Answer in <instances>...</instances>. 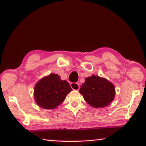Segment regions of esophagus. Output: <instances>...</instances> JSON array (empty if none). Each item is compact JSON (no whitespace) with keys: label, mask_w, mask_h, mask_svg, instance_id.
<instances>
[{"label":"esophagus","mask_w":146,"mask_h":146,"mask_svg":"<svg viewBox=\"0 0 146 146\" xmlns=\"http://www.w3.org/2000/svg\"><path fill=\"white\" fill-rule=\"evenodd\" d=\"M71 87L73 90H78L80 88V86L78 85V83H71Z\"/></svg>","instance_id":"34e87169"}]
</instances>
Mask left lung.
<instances>
[{"label":"left lung","mask_w":146,"mask_h":146,"mask_svg":"<svg viewBox=\"0 0 146 146\" xmlns=\"http://www.w3.org/2000/svg\"><path fill=\"white\" fill-rule=\"evenodd\" d=\"M80 93L93 108H104L115 98V89L113 84L105 78L92 75L86 78L80 88Z\"/></svg>","instance_id":"obj_1"}]
</instances>
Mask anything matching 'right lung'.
<instances>
[{"label":"right lung","instance_id":"obj_1","mask_svg":"<svg viewBox=\"0 0 146 146\" xmlns=\"http://www.w3.org/2000/svg\"><path fill=\"white\" fill-rule=\"evenodd\" d=\"M72 91L66 80H62L57 74H50L36 83L34 90L35 100L44 109L52 110L65 100Z\"/></svg>","mask_w":146,"mask_h":146}]
</instances>
